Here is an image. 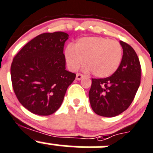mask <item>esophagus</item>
Here are the masks:
<instances>
[{
	"label": "esophagus",
	"instance_id": "obj_1",
	"mask_svg": "<svg viewBox=\"0 0 153 153\" xmlns=\"http://www.w3.org/2000/svg\"><path fill=\"white\" fill-rule=\"evenodd\" d=\"M84 77V75H82V74L81 73H77L76 75V80H78V81H80V80L81 79V78H83Z\"/></svg>",
	"mask_w": 153,
	"mask_h": 153
}]
</instances>
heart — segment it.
<instances>
[{
  "label": "heart",
  "mask_w": 153,
  "mask_h": 153,
  "mask_svg": "<svg viewBox=\"0 0 153 153\" xmlns=\"http://www.w3.org/2000/svg\"><path fill=\"white\" fill-rule=\"evenodd\" d=\"M65 57L69 69L76 70L84 63L85 70L99 78L111 76L117 70L123 58L120 42L104 37H83L74 46L68 45Z\"/></svg>",
  "instance_id": "1"
}]
</instances>
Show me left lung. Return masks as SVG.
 <instances>
[{"label": "left lung", "mask_w": 153, "mask_h": 153, "mask_svg": "<svg viewBox=\"0 0 153 153\" xmlns=\"http://www.w3.org/2000/svg\"><path fill=\"white\" fill-rule=\"evenodd\" d=\"M123 50L117 70L105 78H92L89 91L93 111L99 116L112 117L125 111L132 101L140 84L141 67L132 47L120 41Z\"/></svg>", "instance_id": "obj_1"}]
</instances>
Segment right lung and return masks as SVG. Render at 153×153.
I'll return each instance as SVG.
<instances>
[{
    "label": "right lung",
    "mask_w": 153,
    "mask_h": 153,
    "mask_svg": "<svg viewBox=\"0 0 153 153\" xmlns=\"http://www.w3.org/2000/svg\"><path fill=\"white\" fill-rule=\"evenodd\" d=\"M66 33L38 35L14 57L11 80L18 100L31 113L48 116L58 110L75 73L66 70Z\"/></svg>",
    "instance_id": "obj_1"
}]
</instances>
